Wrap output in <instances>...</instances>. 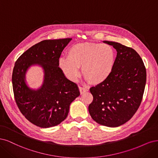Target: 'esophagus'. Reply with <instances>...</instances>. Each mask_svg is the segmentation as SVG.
Here are the masks:
<instances>
[{
    "mask_svg": "<svg viewBox=\"0 0 158 158\" xmlns=\"http://www.w3.org/2000/svg\"><path fill=\"white\" fill-rule=\"evenodd\" d=\"M79 89L80 93H81V94H83V93H85V92H87V91L89 90L87 89H85V88H84V87H81V86H79Z\"/></svg>",
    "mask_w": 158,
    "mask_h": 158,
    "instance_id": "1",
    "label": "esophagus"
}]
</instances>
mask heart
<instances>
[{"mask_svg": "<svg viewBox=\"0 0 158 158\" xmlns=\"http://www.w3.org/2000/svg\"><path fill=\"white\" fill-rule=\"evenodd\" d=\"M67 59L59 60V66L66 77L75 81L82 68L84 77L93 85H99L108 79L115 62V53L110 45L97 43L74 44L67 51Z\"/></svg>", "mask_w": 158, "mask_h": 158, "instance_id": "obj_1", "label": "heart"}]
</instances>
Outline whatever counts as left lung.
Wrapping results in <instances>:
<instances>
[{
	"label": "left lung",
	"instance_id": "obj_1",
	"mask_svg": "<svg viewBox=\"0 0 158 158\" xmlns=\"http://www.w3.org/2000/svg\"><path fill=\"white\" fill-rule=\"evenodd\" d=\"M116 49L112 73L104 83L90 89L93 101L89 114L100 125L116 127L125 123L139 109L146 81L143 61L134 49L104 40Z\"/></svg>",
	"mask_w": 158,
	"mask_h": 158
}]
</instances>
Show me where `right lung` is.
<instances>
[{"instance_id": "obj_1", "label": "right lung", "mask_w": 158, "mask_h": 158, "mask_svg": "<svg viewBox=\"0 0 158 158\" xmlns=\"http://www.w3.org/2000/svg\"><path fill=\"white\" fill-rule=\"evenodd\" d=\"M72 39L44 40L23 52L15 63L12 73L14 98L22 114L41 128L59 125L69 113L71 103L80 95L77 84L65 77L59 67V58ZM33 65L42 67V85L30 88L25 75Z\"/></svg>"}]
</instances>
